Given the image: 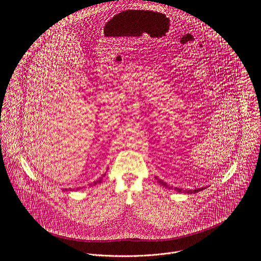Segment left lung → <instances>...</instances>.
I'll return each instance as SVG.
<instances>
[{
	"instance_id": "obj_1",
	"label": "left lung",
	"mask_w": 261,
	"mask_h": 261,
	"mask_svg": "<svg viewBox=\"0 0 261 261\" xmlns=\"http://www.w3.org/2000/svg\"><path fill=\"white\" fill-rule=\"evenodd\" d=\"M158 181H159V182H160L162 186H164L165 188H168V189L174 190V191H176V192H179V193H189V194H191V193H197V192H200V191H202L203 189H205V187H202V188H196V189H194V190H184V189H181V188L172 187V186L168 185L167 182H165V181H163V180H161V179H159Z\"/></svg>"
}]
</instances>
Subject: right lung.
<instances>
[{"label":"right lung","mask_w":261,"mask_h":261,"mask_svg":"<svg viewBox=\"0 0 261 261\" xmlns=\"http://www.w3.org/2000/svg\"><path fill=\"white\" fill-rule=\"evenodd\" d=\"M104 176H105V173H104V174H102V175H101V176H100V177H99V178H98V179H97V180H95V181H94V182H92V184H90V185H89V187H93V186H96V185H97V184H99V182H101V181H102V179H103V177H104ZM81 189H82V188H76V190H81ZM63 190H66V191H67V189H63ZM69 191H74V189H72V188H70V189H69Z\"/></svg>","instance_id":"add662e5"}]
</instances>
